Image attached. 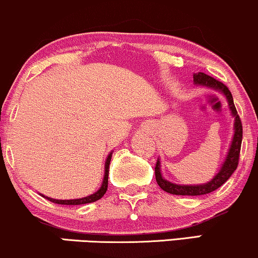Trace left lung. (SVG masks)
<instances>
[{
	"label": "left lung",
	"mask_w": 258,
	"mask_h": 258,
	"mask_svg": "<svg viewBox=\"0 0 258 258\" xmlns=\"http://www.w3.org/2000/svg\"><path fill=\"white\" fill-rule=\"evenodd\" d=\"M194 82L196 85L207 86V87L214 88L226 97L228 101V106H230L232 116L234 117V135L232 139L231 147L228 149L227 157L225 159V163L222 164L220 171L215 174L214 178L211 182L206 184H200V185H180V184H174L168 182V180L164 179L160 172V161H157L155 165V179H157L158 185L168 194L172 195H185V196H200L206 195L218 187H220L226 180L232 176V173L236 171L238 166V161H239V154H240V147H241V139H243V125H241V120L238 116V112L234 106L233 98L228 88L222 82L215 80L212 76L205 74V73H196L194 74Z\"/></svg>",
	"instance_id": "obj_1"
}]
</instances>
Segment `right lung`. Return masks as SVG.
Masks as SVG:
<instances>
[{
    "mask_svg": "<svg viewBox=\"0 0 258 258\" xmlns=\"http://www.w3.org/2000/svg\"><path fill=\"white\" fill-rule=\"evenodd\" d=\"M111 157H112V152L107 155L106 161H105V172H104V179H103V184H101L100 189L98 191H95L94 194H92L90 196L82 197V199H75V200H56V199H51V197H47L41 195L43 197H45L46 200L51 201L53 203H58V205H69V206H75V205H85V203H92L100 200L101 197L104 196V194L106 192L107 190V182H109V166H110V161H111Z\"/></svg>",
    "mask_w": 258,
    "mask_h": 258,
    "instance_id": "1",
    "label": "right lung"
}]
</instances>
